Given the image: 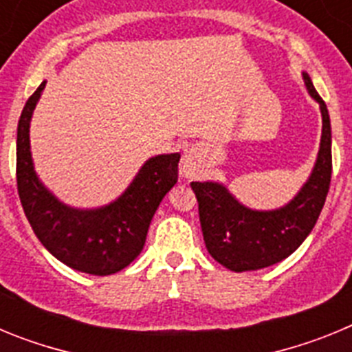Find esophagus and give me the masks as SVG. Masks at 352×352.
<instances>
[{"label": "esophagus", "instance_id": "1", "mask_svg": "<svg viewBox=\"0 0 352 352\" xmlns=\"http://www.w3.org/2000/svg\"><path fill=\"white\" fill-rule=\"evenodd\" d=\"M179 170L185 178H197L203 170V153L199 148H188L183 153Z\"/></svg>", "mask_w": 352, "mask_h": 352}]
</instances>
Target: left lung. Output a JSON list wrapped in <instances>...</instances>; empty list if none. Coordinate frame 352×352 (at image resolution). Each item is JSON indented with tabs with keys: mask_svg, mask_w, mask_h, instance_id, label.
<instances>
[{
	"mask_svg": "<svg viewBox=\"0 0 352 352\" xmlns=\"http://www.w3.org/2000/svg\"><path fill=\"white\" fill-rule=\"evenodd\" d=\"M303 80L321 107L322 135L312 174L294 199L278 210L257 211L243 206L222 183H190L208 252L231 272L268 268L291 256L310 234L324 206L331 182V125L326 104L307 72Z\"/></svg>",
	"mask_w": 352,
	"mask_h": 352,
	"instance_id": "obj_1",
	"label": "left lung"
}]
</instances>
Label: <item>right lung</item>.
Segmentation results:
<instances>
[{"mask_svg": "<svg viewBox=\"0 0 352 352\" xmlns=\"http://www.w3.org/2000/svg\"><path fill=\"white\" fill-rule=\"evenodd\" d=\"M43 88L45 80L28 98L17 125L21 204L36 238L56 259L89 275H113L141 254L158 204L178 182L179 153L146 160L129 188L111 204L95 210L67 206L43 186L31 158L30 121Z\"/></svg>", "mask_w": 352, "mask_h": 352, "instance_id": "right-lung-1", "label": "right lung"}]
</instances>
